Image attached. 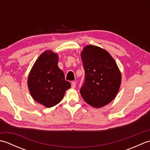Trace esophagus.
I'll list each match as a JSON object with an SVG mask.
<instances>
[{
    "instance_id": "esophagus-1",
    "label": "esophagus",
    "mask_w": 150,
    "mask_h": 150,
    "mask_svg": "<svg viewBox=\"0 0 150 150\" xmlns=\"http://www.w3.org/2000/svg\"><path fill=\"white\" fill-rule=\"evenodd\" d=\"M76 87V82H71V88H75Z\"/></svg>"
}]
</instances>
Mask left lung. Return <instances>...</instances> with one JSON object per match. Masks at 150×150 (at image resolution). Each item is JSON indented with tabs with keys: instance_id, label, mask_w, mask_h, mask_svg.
Returning a JSON list of instances; mask_svg holds the SVG:
<instances>
[{
	"instance_id": "left-lung-1",
	"label": "left lung",
	"mask_w": 150,
	"mask_h": 150,
	"mask_svg": "<svg viewBox=\"0 0 150 150\" xmlns=\"http://www.w3.org/2000/svg\"><path fill=\"white\" fill-rule=\"evenodd\" d=\"M85 71L81 94L86 103L94 108L106 106L115 97L122 80L115 60L106 50L88 45L81 52Z\"/></svg>"
}]
</instances>
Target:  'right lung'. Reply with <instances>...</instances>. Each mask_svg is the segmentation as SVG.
<instances>
[{"label": "right lung", "mask_w": 150, "mask_h": 150, "mask_svg": "<svg viewBox=\"0 0 150 150\" xmlns=\"http://www.w3.org/2000/svg\"><path fill=\"white\" fill-rule=\"evenodd\" d=\"M59 56L52 50L43 52L35 62L28 79L30 94L37 103L46 108L62 100L66 91L71 88L58 66Z\"/></svg>", "instance_id": "add662e5"}]
</instances>
